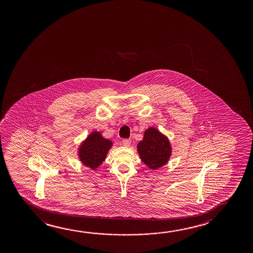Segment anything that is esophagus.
Here are the masks:
<instances>
[{
	"label": "esophagus",
	"mask_w": 253,
	"mask_h": 253,
	"mask_svg": "<svg viewBox=\"0 0 253 253\" xmlns=\"http://www.w3.org/2000/svg\"><path fill=\"white\" fill-rule=\"evenodd\" d=\"M122 143H123V145L125 146V147H129L130 143H131V140H130V139H124V140L122 141Z\"/></svg>",
	"instance_id": "esophagus-1"
}]
</instances>
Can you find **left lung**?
I'll return each instance as SVG.
<instances>
[{"label":"left lung","mask_w":253,"mask_h":253,"mask_svg":"<svg viewBox=\"0 0 253 253\" xmlns=\"http://www.w3.org/2000/svg\"><path fill=\"white\" fill-rule=\"evenodd\" d=\"M137 151L143 163L150 169L156 170L169 161L172 147L166 135L155 127H149L137 144Z\"/></svg>","instance_id":"8db88e82"}]
</instances>
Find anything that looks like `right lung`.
I'll return each instance as SVG.
<instances>
[{"instance_id": "right-lung-1", "label": "right lung", "mask_w": 253, "mask_h": 253, "mask_svg": "<svg viewBox=\"0 0 253 253\" xmlns=\"http://www.w3.org/2000/svg\"><path fill=\"white\" fill-rule=\"evenodd\" d=\"M112 145L111 140L104 138L100 132L94 130L80 144L78 156L84 166L95 170L104 163Z\"/></svg>"}]
</instances>
